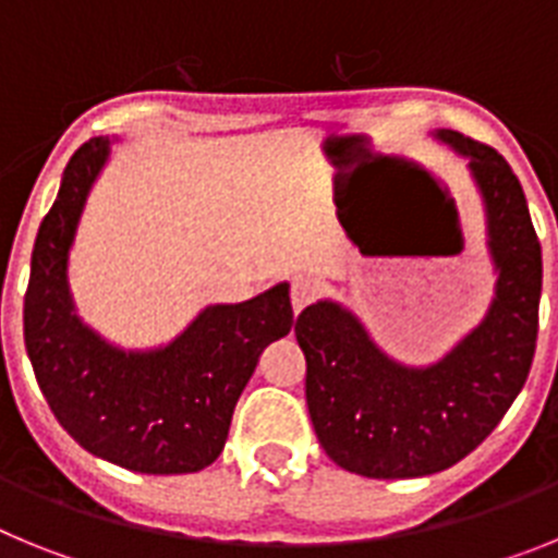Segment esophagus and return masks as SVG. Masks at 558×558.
<instances>
[{
    "label": "esophagus",
    "instance_id": "1",
    "mask_svg": "<svg viewBox=\"0 0 558 558\" xmlns=\"http://www.w3.org/2000/svg\"><path fill=\"white\" fill-rule=\"evenodd\" d=\"M315 299H318V284H315L313 279H307V276H295L293 284H290V304H293V315L307 310Z\"/></svg>",
    "mask_w": 558,
    "mask_h": 558
}]
</instances>
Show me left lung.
<instances>
[{
  "mask_svg": "<svg viewBox=\"0 0 558 558\" xmlns=\"http://www.w3.org/2000/svg\"><path fill=\"white\" fill-rule=\"evenodd\" d=\"M430 136L466 159L483 206L495 295L477 327L427 366H411L335 299L295 322L315 436L338 466L363 477H425L470 456L522 391L536 349L542 248L525 192L492 147L447 128Z\"/></svg>",
  "mask_w": 558,
  "mask_h": 558,
  "instance_id": "obj_1",
  "label": "left lung"
}]
</instances>
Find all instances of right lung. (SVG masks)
<instances>
[{
	"mask_svg": "<svg viewBox=\"0 0 558 558\" xmlns=\"http://www.w3.org/2000/svg\"><path fill=\"white\" fill-rule=\"evenodd\" d=\"M111 142L88 140L63 170L29 263L24 343L49 408L83 450L145 475L201 472L223 452L259 354L293 327L290 284L209 304L161 347H117L88 327L69 284V256Z\"/></svg>",
	"mask_w": 558,
	"mask_h": 558,
	"instance_id": "right-lung-1",
	"label": "right lung"
}]
</instances>
